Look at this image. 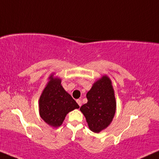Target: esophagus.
<instances>
[{"label":"esophagus","mask_w":159,"mask_h":159,"mask_svg":"<svg viewBox=\"0 0 159 159\" xmlns=\"http://www.w3.org/2000/svg\"><path fill=\"white\" fill-rule=\"evenodd\" d=\"M77 103H78V105H79L80 106H82V101H81V100L77 99Z\"/></svg>","instance_id":"1"}]
</instances>
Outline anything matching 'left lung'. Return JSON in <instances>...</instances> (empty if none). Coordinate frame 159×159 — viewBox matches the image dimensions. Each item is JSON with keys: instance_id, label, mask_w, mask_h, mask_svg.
<instances>
[{"instance_id": "left-lung-1", "label": "left lung", "mask_w": 159, "mask_h": 159, "mask_svg": "<svg viewBox=\"0 0 159 159\" xmlns=\"http://www.w3.org/2000/svg\"><path fill=\"white\" fill-rule=\"evenodd\" d=\"M88 103L80 108L91 131L99 132L111 122L116 111V100L111 82L107 76L94 83L87 93Z\"/></svg>"}]
</instances>
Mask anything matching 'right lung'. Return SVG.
Masks as SVG:
<instances>
[{"label":"right lung","mask_w":159,"mask_h":159,"mask_svg":"<svg viewBox=\"0 0 159 159\" xmlns=\"http://www.w3.org/2000/svg\"><path fill=\"white\" fill-rule=\"evenodd\" d=\"M61 80L50 77V81L39 100L40 115L52 127H59L69 111L80 106L61 84Z\"/></svg>","instance_id":"right-lung-1"}]
</instances>
